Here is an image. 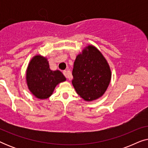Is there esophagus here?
<instances>
[{
	"instance_id": "esophagus-1",
	"label": "esophagus",
	"mask_w": 148,
	"mask_h": 148,
	"mask_svg": "<svg viewBox=\"0 0 148 148\" xmlns=\"http://www.w3.org/2000/svg\"><path fill=\"white\" fill-rule=\"evenodd\" d=\"M62 73H63L64 75V76H65L66 78H69V75L68 73H67V71H63V72H62Z\"/></svg>"
}]
</instances>
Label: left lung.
<instances>
[{
    "mask_svg": "<svg viewBox=\"0 0 148 148\" xmlns=\"http://www.w3.org/2000/svg\"><path fill=\"white\" fill-rule=\"evenodd\" d=\"M72 75V84L77 94L86 102L101 98L112 76L106 58L96 46L90 44L76 56Z\"/></svg>",
    "mask_w": 148,
    "mask_h": 148,
    "instance_id": "8db88e82",
    "label": "left lung"
}]
</instances>
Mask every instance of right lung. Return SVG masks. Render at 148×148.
<instances>
[{
	"label": "right lung",
	"instance_id": "add662e5",
	"mask_svg": "<svg viewBox=\"0 0 148 148\" xmlns=\"http://www.w3.org/2000/svg\"><path fill=\"white\" fill-rule=\"evenodd\" d=\"M25 79L28 90L40 100L51 96L56 86L66 81L60 71L50 69L48 58L40 54L35 55L30 60L26 69Z\"/></svg>",
	"mask_w": 148,
	"mask_h": 148
}]
</instances>
